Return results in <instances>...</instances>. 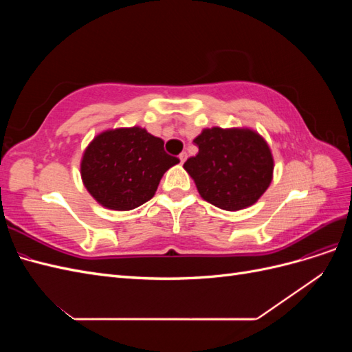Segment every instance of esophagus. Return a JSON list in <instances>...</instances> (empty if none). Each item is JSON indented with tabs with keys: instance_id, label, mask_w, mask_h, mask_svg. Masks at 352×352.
Wrapping results in <instances>:
<instances>
[{
	"instance_id": "esophagus-1",
	"label": "esophagus",
	"mask_w": 352,
	"mask_h": 352,
	"mask_svg": "<svg viewBox=\"0 0 352 352\" xmlns=\"http://www.w3.org/2000/svg\"><path fill=\"white\" fill-rule=\"evenodd\" d=\"M186 158H188V154H186V153H182V154L179 155V160H180V163H182V164L186 162Z\"/></svg>"
}]
</instances>
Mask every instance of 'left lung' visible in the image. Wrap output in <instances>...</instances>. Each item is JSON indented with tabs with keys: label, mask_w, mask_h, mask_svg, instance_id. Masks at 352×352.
Returning <instances> with one entry per match:
<instances>
[{
	"label": "left lung",
	"mask_w": 352,
	"mask_h": 352,
	"mask_svg": "<svg viewBox=\"0 0 352 352\" xmlns=\"http://www.w3.org/2000/svg\"><path fill=\"white\" fill-rule=\"evenodd\" d=\"M194 142L198 154L184 168L202 199L226 211L255 204L273 179L274 160L264 138L248 127L202 129Z\"/></svg>",
	"instance_id": "left-lung-1"
}]
</instances>
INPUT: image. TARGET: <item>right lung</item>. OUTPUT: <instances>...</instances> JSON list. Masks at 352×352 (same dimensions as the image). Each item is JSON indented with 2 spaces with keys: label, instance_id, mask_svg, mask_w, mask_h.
<instances>
[{
  "label": "right lung",
  "instance_id": "add662e5",
  "mask_svg": "<svg viewBox=\"0 0 352 352\" xmlns=\"http://www.w3.org/2000/svg\"><path fill=\"white\" fill-rule=\"evenodd\" d=\"M179 158L164 151V141L140 126L98 133L83 151L82 182L105 208L129 211L150 201L160 180Z\"/></svg>",
  "mask_w": 352,
  "mask_h": 352
}]
</instances>
